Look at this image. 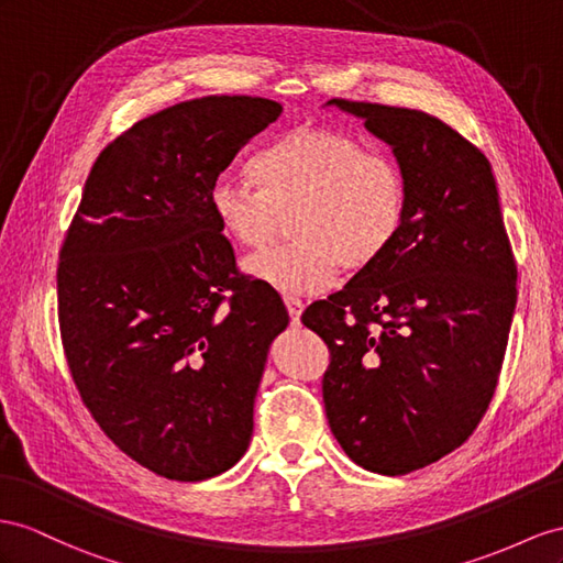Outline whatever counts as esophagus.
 <instances>
[{"label":"esophagus","instance_id":"obj_1","mask_svg":"<svg viewBox=\"0 0 563 563\" xmlns=\"http://www.w3.org/2000/svg\"><path fill=\"white\" fill-rule=\"evenodd\" d=\"M285 307H287V313H290L292 323H299L301 309H305V305H301V299H297V297H285Z\"/></svg>","mask_w":563,"mask_h":563}]
</instances>
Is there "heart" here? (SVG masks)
Listing matches in <instances>:
<instances>
[{
    "mask_svg": "<svg viewBox=\"0 0 563 563\" xmlns=\"http://www.w3.org/2000/svg\"><path fill=\"white\" fill-rule=\"evenodd\" d=\"M250 173L211 185L221 233L262 250L292 213V244L247 258L250 276L285 295H313L344 273L366 271L395 247L407 223V176L393 156L323 125H297L258 150Z\"/></svg>",
    "mask_w": 563,
    "mask_h": 563,
    "instance_id": "obj_1",
    "label": "heart"
}]
</instances>
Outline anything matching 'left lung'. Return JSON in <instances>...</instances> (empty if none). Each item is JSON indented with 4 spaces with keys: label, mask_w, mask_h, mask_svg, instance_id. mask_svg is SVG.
Masks as SVG:
<instances>
[{
    "label": "left lung",
    "mask_w": 563,
    "mask_h": 563,
    "mask_svg": "<svg viewBox=\"0 0 563 563\" xmlns=\"http://www.w3.org/2000/svg\"><path fill=\"white\" fill-rule=\"evenodd\" d=\"M393 147L407 223L378 264L301 323L330 352L323 405L354 464L405 475L468 440L495 395L516 258L487 156L430 113L330 99Z\"/></svg>",
    "instance_id": "1"
}]
</instances>
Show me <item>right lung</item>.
Segmentation results:
<instances>
[{"mask_svg":"<svg viewBox=\"0 0 563 563\" xmlns=\"http://www.w3.org/2000/svg\"><path fill=\"white\" fill-rule=\"evenodd\" d=\"M283 107L201 97L137 121L85 180L56 268L70 376L104 435L140 466L197 483L235 466L278 292L242 276L213 221L211 185Z\"/></svg>","mask_w":563,"mask_h":563,"instance_id":"obj_1","label":"right lung"}]
</instances>
